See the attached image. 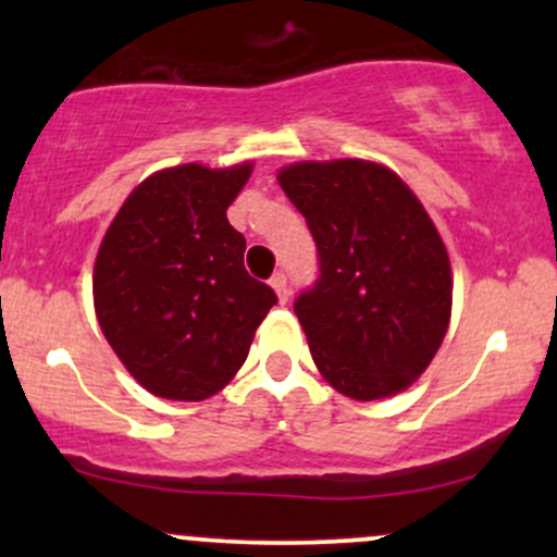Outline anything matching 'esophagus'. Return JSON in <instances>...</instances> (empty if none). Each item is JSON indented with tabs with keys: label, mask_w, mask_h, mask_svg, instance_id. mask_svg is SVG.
I'll return each mask as SVG.
<instances>
[{
	"label": "esophagus",
	"mask_w": 557,
	"mask_h": 557,
	"mask_svg": "<svg viewBox=\"0 0 557 557\" xmlns=\"http://www.w3.org/2000/svg\"><path fill=\"white\" fill-rule=\"evenodd\" d=\"M270 285L274 287V293H277L280 304H285V300L290 298V285H287V274H285V272H277V274H272Z\"/></svg>",
	"instance_id": "34e87169"
}]
</instances>
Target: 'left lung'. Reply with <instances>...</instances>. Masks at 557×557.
I'll return each instance as SVG.
<instances>
[{"mask_svg": "<svg viewBox=\"0 0 557 557\" xmlns=\"http://www.w3.org/2000/svg\"><path fill=\"white\" fill-rule=\"evenodd\" d=\"M277 181L317 243L319 277L293 304L317 369L354 400L413 385L453 304L450 259L430 214L393 170L363 159L298 162Z\"/></svg>", "mask_w": 557, "mask_h": 557, "instance_id": "obj_1", "label": "left lung"}]
</instances>
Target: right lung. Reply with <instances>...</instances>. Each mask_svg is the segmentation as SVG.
<instances>
[{
	"mask_svg": "<svg viewBox=\"0 0 557 557\" xmlns=\"http://www.w3.org/2000/svg\"><path fill=\"white\" fill-rule=\"evenodd\" d=\"M251 168L154 172L125 198L96 253L99 327L138 385L159 398L220 393L277 304L272 287L246 272V238L227 222Z\"/></svg>",
	"mask_w": 557,
	"mask_h": 557,
	"instance_id": "1",
	"label": "right lung"
}]
</instances>
